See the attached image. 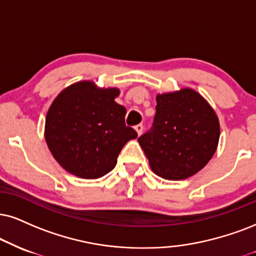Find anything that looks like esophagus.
<instances>
[{"instance_id":"34e87169","label":"esophagus","mask_w":256,"mask_h":256,"mask_svg":"<svg viewBox=\"0 0 256 256\" xmlns=\"http://www.w3.org/2000/svg\"><path fill=\"white\" fill-rule=\"evenodd\" d=\"M135 130H136V133H138V136H140L141 134H142V132H144V126L141 124H138V126H135Z\"/></svg>"}]
</instances>
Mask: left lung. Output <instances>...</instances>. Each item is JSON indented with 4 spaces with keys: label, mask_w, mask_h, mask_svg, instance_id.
I'll return each instance as SVG.
<instances>
[{
    "label": "left lung",
    "mask_w": 256,
    "mask_h": 256,
    "mask_svg": "<svg viewBox=\"0 0 256 256\" xmlns=\"http://www.w3.org/2000/svg\"><path fill=\"white\" fill-rule=\"evenodd\" d=\"M150 132L138 138L150 168L167 180L190 178L210 162L220 121L206 100L190 88L158 94Z\"/></svg>",
    "instance_id": "obj_1"
}]
</instances>
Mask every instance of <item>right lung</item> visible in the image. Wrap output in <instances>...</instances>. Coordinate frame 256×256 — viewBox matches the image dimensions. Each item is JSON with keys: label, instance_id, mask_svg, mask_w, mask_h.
<instances>
[{"label": "right lung", "instance_id": "right-lung-1", "mask_svg": "<svg viewBox=\"0 0 256 256\" xmlns=\"http://www.w3.org/2000/svg\"><path fill=\"white\" fill-rule=\"evenodd\" d=\"M118 88H98L82 80L65 88L46 115L45 140L65 171L82 179H97L115 167L121 150L138 138L127 127V110L115 102Z\"/></svg>", "mask_w": 256, "mask_h": 256}]
</instances>
